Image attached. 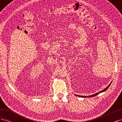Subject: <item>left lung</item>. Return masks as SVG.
I'll list each match as a JSON object with an SVG mask.
<instances>
[{
	"mask_svg": "<svg viewBox=\"0 0 122 122\" xmlns=\"http://www.w3.org/2000/svg\"><path fill=\"white\" fill-rule=\"evenodd\" d=\"M111 83H110V84H109V86H107V87H106L105 89H104L103 90H102V91H101V92H99V93H96V94H94V95H91V96H79V95H75L76 96H78V97H84V98H87V97H94V96H97V95H98V94H99L100 93H102V92H105V91H106L107 90V88L109 87V86H110V84H111Z\"/></svg>",
	"mask_w": 122,
	"mask_h": 122,
	"instance_id": "8db88e82",
	"label": "left lung"
}]
</instances>
